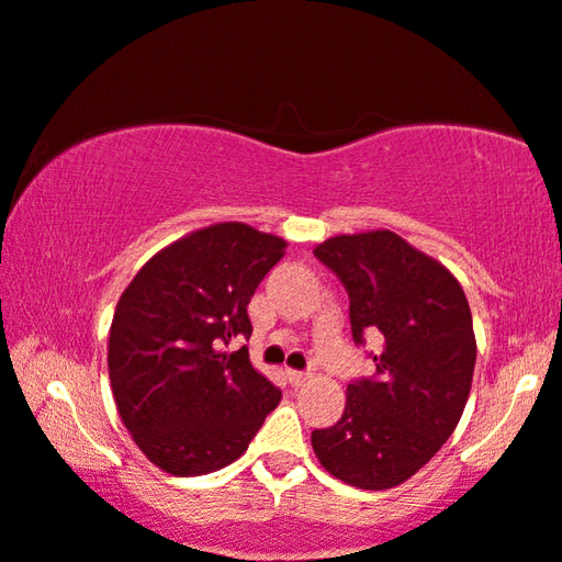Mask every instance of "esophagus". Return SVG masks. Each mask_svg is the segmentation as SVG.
<instances>
[{"label": "esophagus", "instance_id": "34e87169", "mask_svg": "<svg viewBox=\"0 0 562 562\" xmlns=\"http://www.w3.org/2000/svg\"><path fill=\"white\" fill-rule=\"evenodd\" d=\"M286 379H289V384L291 387H304V384L310 382V374L307 371H296V369H286Z\"/></svg>", "mask_w": 562, "mask_h": 562}]
</instances>
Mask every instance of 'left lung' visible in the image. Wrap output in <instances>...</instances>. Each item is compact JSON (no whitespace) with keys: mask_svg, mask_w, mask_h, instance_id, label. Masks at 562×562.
Segmentation results:
<instances>
[{"mask_svg":"<svg viewBox=\"0 0 562 562\" xmlns=\"http://www.w3.org/2000/svg\"><path fill=\"white\" fill-rule=\"evenodd\" d=\"M344 281L351 333L382 335L376 374L348 384L346 411L312 431L319 464L361 491L413 477L454 434L468 405L477 344L468 296L439 260L390 229L315 247Z\"/></svg>","mask_w":562,"mask_h":562,"instance_id":"left-lung-1","label":"left lung"}]
</instances>
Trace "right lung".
<instances>
[{"label":"right lung","mask_w":562,"mask_h":562,"mask_svg":"<svg viewBox=\"0 0 562 562\" xmlns=\"http://www.w3.org/2000/svg\"><path fill=\"white\" fill-rule=\"evenodd\" d=\"M281 237L222 222L167 245L119 299L108 374L123 426L151 464L206 475L245 454L281 390L252 369L247 304L283 258Z\"/></svg>","instance_id":"obj_1"}]
</instances>
